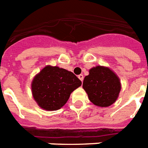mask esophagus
Segmentation results:
<instances>
[{"instance_id": "esophagus-1", "label": "esophagus", "mask_w": 148, "mask_h": 148, "mask_svg": "<svg viewBox=\"0 0 148 148\" xmlns=\"http://www.w3.org/2000/svg\"><path fill=\"white\" fill-rule=\"evenodd\" d=\"M78 77H79V79L81 80L82 82L83 81L84 76H83V75H82V74H80V75H79V76H78Z\"/></svg>"}]
</instances>
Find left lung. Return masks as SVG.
<instances>
[{"instance_id": "obj_1", "label": "left lung", "mask_w": 148, "mask_h": 148, "mask_svg": "<svg viewBox=\"0 0 148 148\" xmlns=\"http://www.w3.org/2000/svg\"><path fill=\"white\" fill-rule=\"evenodd\" d=\"M82 87L89 100L99 107H108L114 103L121 88L116 74L109 68L101 66L91 69L84 79Z\"/></svg>"}]
</instances>
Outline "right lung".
<instances>
[{
  "label": "right lung",
  "mask_w": 148,
  "mask_h": 148,
  "mask_svg": "<svg viewBox=\"0 0 148 148\" xmlns=\"http://www.w3.org/2000/svg\"><path fill=\"white\" fill-rule=\"evenodd\" d=\"M81 85L82 82L72 72L47 66L32 81V94L41 108L56 111L66 103L71 93Z\"/></svg>",
  "instance_id": "add662e5"
}]
</instances>
